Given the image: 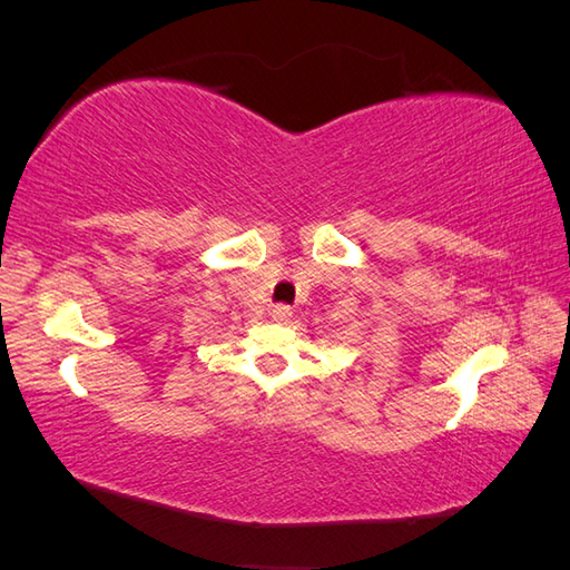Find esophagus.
Wrapping results in <instances>:
<instances>
[{"label":"esophagus","instance_id":"obj_1","mask_svg":"<svg viewBox=\"0 0 570 570\" xmlns=\"http://www.w3.org/2000/svg\"><path fill=\"white\" fill-rule=\"evenodd\" d=\"M289 316H292V312H289V306H285V304H275V306L271 308V318H273V321L287 323Z\"/></svg>","mask_w":570,"mask_h":570}]
</instances>
